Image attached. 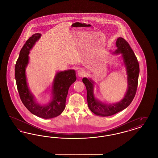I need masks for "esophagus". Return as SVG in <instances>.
Masks as SVG:
<instances>
[{"label":"esophagus","instance_id":"obj_1","mask_svg":"<svg viewBox=\"0 0 158 158\" xmlns=\"http://www.w3.org/2000/svg\"><path fill=\"white\" fill-rule=\"evenodd\" d=\"M85 73L84 70H83L82 69L79 70L77 71V76H78L79 77H83V76H85Z\"/></svg>","mask_w":158,"mask_h":158}]
</instances>
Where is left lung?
<instances>
[{"mask_svg":"<svg viewBox=\"0 0 158 158\" xmlns=\"http://www.w3.org/2000/svg\"><path fill=\"white\" fill-rule=\"evenodd\" d=\"M117 50L114 54H121L127 74V90L123 99L115 104H107L95 98L94 94V81L83 77L82 82L87 90V101L90 111L97 115L107 117L113 115L126 108L135 97L140 72L139 62L133 50L127 41L119 37L116 41Z\"/></svg>","mask_w":158,"mask_h":158,"instance_id":"obj_1","label":"left lung"}]
</instances>
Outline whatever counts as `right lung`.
I'll return each mask as SVG.
<instances>
[{"label":"right lung","instance_id":"1","mask_svg":"<svg viewBox=\"0 0 158 158\" xmlns=\"http://www.w3.org/2000/svg\"><path fill=\"white\" fill-rule=\"evenodd\" d=\"M41 36V34H34L23 46L15 64V76L17 89L23 104L35 115L48 119L59 116L64 110L69 88L75 82L76 77L74 70L58 72L53 81V98L50 102L41 105L35 101L27 85L25 68L29 61L30 50Z\"/></svg>","mask_w":158,"mask_h":158}]
</instances>
